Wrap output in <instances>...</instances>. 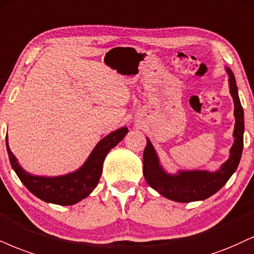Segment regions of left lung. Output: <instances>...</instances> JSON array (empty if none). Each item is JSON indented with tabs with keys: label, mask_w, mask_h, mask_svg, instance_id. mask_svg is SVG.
<instances>
[{
	"label": "left lung",
	"mask_w": 254,
	"mask_h": 254,
	"mask_svg": "<svg viewBox=\"0 0 254 254\" xmlns=\"http://www.w3.org/2000/svg\"><path fill=\"white\" fill-rule=\"evenodd\" d=\"M228 76V88L234 103L233 145L230 156L215 171L178 170L170 173L162 166L160 158L148 137L143 151V175L147 184L165 198L177 202H192L205 200L218 192L237 171L244 147V109L240 103L236 77L230 68H225Z\"/></svg>",
	"instance_id": "1"
}]
</instances>
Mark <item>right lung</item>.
<instances>
[{"label": "right lung", "mask_w": 254, "mask_h": 254, "mask_svg": "<svg viewBox=\"0 0 254 254\" xmlns=\"http://www.w3.org/2000/svg\"><path fill=\"white\" fill-rule=\"evenodd\" d=\"M127 133V127H121L109 133L96 143L82 166L70 173L55 177L34 175L24 171L18 164L16 156L9 148L8 135L5 137V146L12 170L29 192L46 202L70 206L87 198L93 192L101 177L106 155L124 139Z\"/></svg>", "instance_id": "1"}]
</instances>
